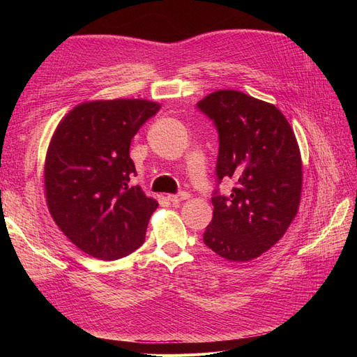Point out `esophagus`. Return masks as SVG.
Listing matches in <instances>:
<instances>
[{
	"label": "esophagus",
	"instance_id": "obj_1",
	"mask_svg": "<svg viewBox=\"0 0 357 357\" xmlns=\"http://www.w3.org/2000/svg\"><path fill=\"white\" fill-rule=\"evenodd\" d=\"M189 193L188 192H180V193H176V195H168V199L172 202V204H178L181 201L185 199H189Z\"/></svg>",
	"mask_w": 357,
	"mask_h": 357
}]
</instances>
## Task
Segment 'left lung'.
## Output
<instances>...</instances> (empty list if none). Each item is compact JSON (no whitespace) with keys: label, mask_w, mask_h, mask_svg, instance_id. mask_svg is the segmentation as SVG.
<instances>
[{"label":"left lung","mask_w":357,"mask_h":357,"mask_svg":"<svg viewBox=\"0 0 357 357\" xmlns=\"http://www.w3.org/2000/svg\"><path fill=\"white\" fill-rule=\"evenodd\" d=\"M197 107L219 132L218 186L223 178L235 183L229 197L214 189L204 243L228 261H252L282 238L298 213L296 137L275 105L238 91H215Z\"/></svg>","instance_id":"left-lung-1"}]
</instances>
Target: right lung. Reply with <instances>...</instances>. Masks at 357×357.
<instances>
[{"mask_svg":"<svg viewBox=\"0 0 357 357\" xmlns=\"http://www.w3.org/2000/svg\"><path fill=\"white\" fill-rule=\"evenodd\" d=\"M160 105L147 100L89 101L59 122L45 164L46 201L53 220L80 250L114 261L144 243L158 208L139 186L129 146Z\"/></svg>","mask_w":357,"mask_h":357,"instance_id":"right-lung-1","label":"right lung"}]
</instances>
